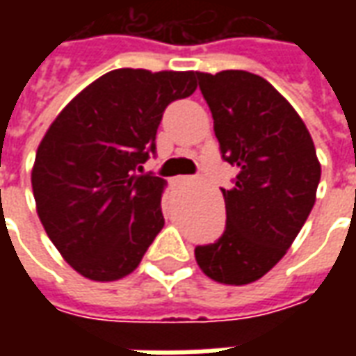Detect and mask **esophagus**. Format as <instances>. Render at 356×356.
Segmentation results:
<instances>
[{
    "instance_id": "1",
    "label": "esophagus",
    "mask_w": 356,
    "mask_h": 356,
    "mask_svg": "<svg viewBox=\"0 0 356 356\" xmlns=\"http://www.w3.org/2000/svg\"><path fill=\"white\" fill-rule=\"evenodd\" d=\"M173 181H175V183H179V185H183V183H186V181H188V177H185V175H181V177H175V179H173Z\"/></svg>"
}]
</instances>
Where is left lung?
<instances>
[{
    "mask_svg": "<svg viewBox=\"0 0 356 356\" xmlns=\"http://www.w3.org/2000/svg\"><path fill=\"white\" fill-rule=\"evenodd\" d=\"M196 78L223 160L238 175L221 188L225 232L194 255L209 278L242 286L267 275L296 240L314 206L321 163L303 120L261 76L223 70Z\"/></svg>",
    "mask_w": 356,
    "mask_h": 356,
    "instance_id": "8db88e82",
    "label": "left lung"
}]
</instances>
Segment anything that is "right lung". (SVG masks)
Returning a JSON list of instances; mask_svg holds the SVG:
<instances>
[{
	"instance_id": "add662e5",
	"label": "right lung",
	"mask_w": 356,
	"mask_h": 356,
	"mask_svg": "<svg viewBox=\"0 0 356 356\" xmlns=\"http://www.w3.org/2000/svg\"><path fill=\"white\" fill-rule=\"evenodd\" d=\"M196 89V72L120 68L66 104L38 147L32 188L51 242L81 276L133 273L162 231L165 181L139 173L156 152L163 110Z\"/></svg>"
}]
</instances>
